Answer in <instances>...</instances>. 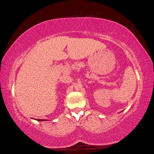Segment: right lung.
Here are the masks:
<instances>
[{
    "label": "right lung",
    "mask_w": 154,
    "mask_h": 154,
    "mask_svg": "<svg viewBox=\"0 0 154 154\" xmlns=\"http://www.w3.org/2000/svg\"><path fill=\"white\" fill-rule=\"evenodd\" d=\"M38 121H44V119H37Z\"/></svg>",
    "instance_id": "right-lung-1"
}]
</instances>
